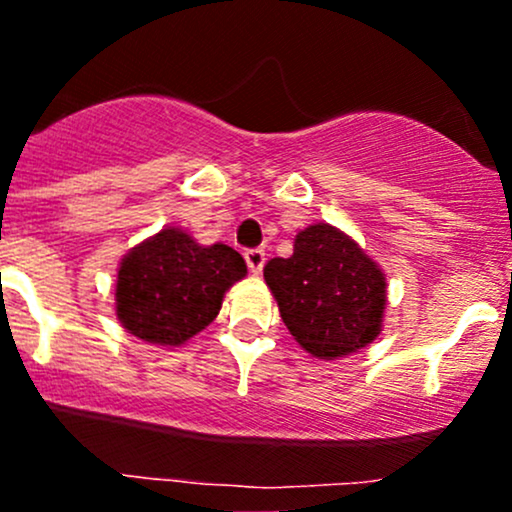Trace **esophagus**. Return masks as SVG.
<instances>
[{
    "label": "esophagus",
    "instance_id": "esophagus-1",
    "mask_svg": "<svg viewBox=\"0 0 512 512\" xmlns=\"http://www.w3.org/2000/svg\"><path fill=\"white\" fill-rule=\"evenodd\" d=\"M245 262H248L250 272L260 274L262 267H264V250H262V248H250V250H245Z\"/></svg>",
    "mask_w": 512,
    "mask_h": 512
}]
</instances>
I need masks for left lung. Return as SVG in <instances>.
Listing matches in <instances>:
<instances>
[{
    "instance_id": "obj_1",
    "label": "left lung",
    "mask_w": 512,
    "mask_h": 512,
    "mask_svg": "<svg viewBox=\"0 0 512 512\" xmlns=\"http://www.w3.org/2000/svg\"><path fill=\"white\" fill-rule=\"evenodd\" d=\"M264 281L293 339L317 358L363 349L383 327L385 274L330 223L298 233L291 257L264 264Z\"/></svg>"
}]
</instances>
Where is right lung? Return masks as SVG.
<instances>
[{"mask_svg": "<svg viewBox=\"0 0 512 512\" xmlns=\"http://www.w3.org/2000/svg\"><path fill=\"white\" fill-rule=\"evenodd\" d=\"M248 274L228 245H199L180 228H163L125 255L117 272V320L134 337L178 346L219 315L223 296Z\"/></svg>", "mask_w": 512, "mask_h": 512, "instance_id": "add662e5", "label": "right lung"}]
</instances>
